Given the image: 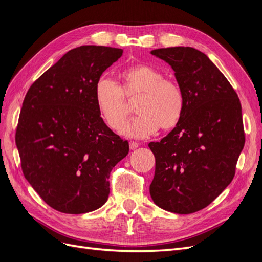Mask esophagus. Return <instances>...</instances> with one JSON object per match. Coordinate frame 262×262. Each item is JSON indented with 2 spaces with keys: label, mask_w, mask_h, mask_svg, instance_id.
Returning a JSON list of instances; mask_svg holds the SVG:
<instances>
[{
  "label": "esophagus",
  "mask_w": 262,
  "mask_h": 262,
  "mask_svg": "<svg viewBox=\"0 0 262 262\" xmlns=\"http://www.w3.org/2000/svg\"><path fill=\"white\" fill-rule=\"evenodd\" d=\"M139 147V143L138 142H134V141H131L130 142V148L131 149H136V148H138Z\"/></svg>",
  "instance_id": "obj_1"
}]
</instances>
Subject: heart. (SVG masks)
I'll list each match as a JSON object with an SVG mask.
<instances>
[{
    "label": "heart",
    "instance_id": "heart-1",
    "mask_svg": "<svg viewBox=\"0 0 262 262\" xmlns=\"http://www.w3.org/2000/svg\"><path fill=\"white\" fill-rule=\"evenodd\" d=\"M122 84L119 85L106 76L95 84V100L99 116L113 130H119L125 120L124 97L140 95L136 112L139 116L125 124L120 130L124 137L143 139L158 128L175 126L184 114L185 95L173 81L166 80L155 68L146 64L133 66L123 70Z\"/></svg>",
    "mask_w": 262,
    "mask_h": 262
}]
</instances>
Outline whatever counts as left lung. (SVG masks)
Segmentation results:
<instances>
[{
	"label": "left lung",
	"instance_id": "left-lung-1",
	"mask_svg": "<svg viewBox=\"0 0 262 262\" xmlns=\"http://www.w3.org/2000/svg\"><path fill=\"white\" fill-rule=\"evenodd\" d=\"M175 72L185 95L179 122L148 147L155 156L150 198L166 211L204 209L231 184L245 144L242 106L216 66L191 47L150 51Z\"/></svg>",
	"mask_w": 262,
	"mask_h": 262
}]
</instances>
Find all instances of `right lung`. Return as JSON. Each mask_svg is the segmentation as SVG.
<instances>
[{
  "label": "right lung",
  "mask_w": 262,
  "mask_h": 262,
  "mask_svg": "<svg viewBox=\"0 0 262 262\" xmlns=\"http://www.w3.org/2000/svg\"><path fill=\"white\" fill-rule=\"evenodd\" d=\"M122 52L104 46L70 50L23 101L15 140L24 176L59 212L102 207L110 171L129 153L128 141L108 128L95 100V84Z\"/></svg>",
  "instance_id": "add662e5"
}]
</instances>
